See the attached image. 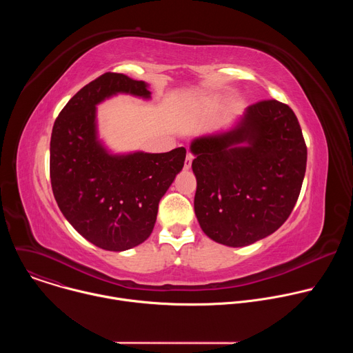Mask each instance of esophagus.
I'll list each match as a JSON object with an SVG mask.
<instances>
[{
    "label": "esophagus",
    "instance_id": "1",
    "mask_svg": "<svg viewBox=\"0 0 353 353\" xmlns=\"http://www.w3.org/2000/svg\"><path fill=\"white\" fill-rule=\"evenodd\" d=\"M192 159L194 157L191 154H187L185 157V161H184V170H190L191 169V163H192Z\"/></svg>",
    "mask_w": 353,
    "mask_h": 353
}]
</instances>
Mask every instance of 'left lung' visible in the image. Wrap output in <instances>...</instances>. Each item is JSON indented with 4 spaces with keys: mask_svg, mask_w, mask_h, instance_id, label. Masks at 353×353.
<instances>
[{
    "mask_svg": "<svg viewBox=\"0 0 353 353\" xmlns=\"http://www.w3.org/2000/svg\"><path fill=\"white\" fill-rule=\"evenodd\" d=\"M190 149L194 211L208 237L243 247L289 218L303 184L307 148L288 105L261 100L245 109L233 130L198 137Z\"/></svg>",
    "mask_w": 353,
    "mask_h": 353,
    "instance_id": "8db88e82",
    "label": "left lung"
}]
</instances>
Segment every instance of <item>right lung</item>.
I'll use <instances>...</instances> for the list:
<instances>
[{
    "label": "right lung",
    "mask_w": 353,
    "mask_h": 353,
    "mask_svg": "<svg viewBox=\"0 0 353 353\" xmlns=\"http://www.w3.org/2000/svg\"><path fill=\"white\" fill-rule=\"evenodd\" d=\"M117 93L150 97L143 81L106 72L70 99L50 141V180L60 211L81 236L109 251L132 248L150 236L159 201L185 161L183 146L112 155L97 139L96 105Z\"/></svg>",
    "instance_id": "obj_1"
}]
</instances>
